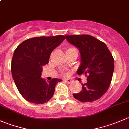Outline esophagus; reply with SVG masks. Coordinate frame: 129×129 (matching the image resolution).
<instances>
[{"label": "esophagus", "instance_id": "esophagus-1", "mask_svg": "<svg viewBox=\"0 0 129 129\" xmlns=\"http://www.w3.org/2000/svg\"><path fill=\"white\" fill-rule=\"evenodd\" d=\"M64 81H66V82H67V83H68V84H71V82H72V80H71V79H65Z\"/></svg>", "mask_w": 129, "mask_h": 129}]
</instances>
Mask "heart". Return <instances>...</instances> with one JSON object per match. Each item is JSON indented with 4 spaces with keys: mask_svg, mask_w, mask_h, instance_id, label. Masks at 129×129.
Masks as SVG:
<instances>
[{
    "mask_svg": "<svg viewBox=\"0 0 129 129\" xmlns=\"http://www.w3.org/2000/svg\"><path fill=\"white\" fill-rule=\"evenodd\" d=\"M73 50H77L75 48H73V47H70V48H68L66 49V53H68V52H70ZM62 74H63V72H62Z\"/></svg>",
    "mask_w": 129,
    "mask_h": 129,
    "instance_id": "heart-1",
    "label": "heart"
}]
</instances>
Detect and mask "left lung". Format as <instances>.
Instances as JSON below:
<instances>
[{
	"label": "left lung",
	"instance_id": "obj_1",
	"mask_svg": "<svg viewBox=\"0 0 129 129\" xmlns=\"http://www.w3.org/2000/svg\"><path fill=\"white\" fill-rule=\"evenodd\" d=\"M67 40L81 53V66L77 73L84 74L87 82L82 84V91L73 94L81 102H92L107 91L113 76L114 59L106 44L88 35H66Z\"/></svg>",
	"mask_w": 129,
	"mask_h": 129
}]
</instances>
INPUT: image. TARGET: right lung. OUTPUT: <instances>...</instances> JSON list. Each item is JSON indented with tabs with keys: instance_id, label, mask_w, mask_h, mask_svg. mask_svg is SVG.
Segmentation results:
<instances>
[{
	"instance_id": "1",
	"label": "right lung",
	"mask_w": 129,
	"mask_h": 129,
	"mask_svg": "<svg viewBox=\"0 0 129 129\" xmlns=\"http://www.w3.org/2000/svg\"><path fill=\"white\" fill-rule=\"evenodd\" d=\"M63 35L34 37L22 42L14 52L11 72L16 86L24 99L43 104L53 97L56 84L62 80L46 81L42 67L49 62L52 51L65 40Z\"/></svg>"
}]
</instances>
